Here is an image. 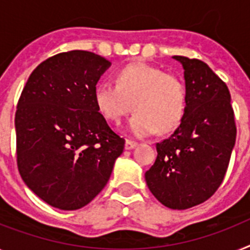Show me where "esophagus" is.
Segmentation results:
<instances>
[{
  "label": "esophagus",
  "mask_w": 250,
  "mask_h": 250,
  "mask_svg": "<svg viewBox=\"0 0 250 250\" xmlns=\"http://www.w3.org/2000/svg\"><path fill=\"white\" fill-rule=\"evenodd\" d=\"M136 146H137V142L131 141V140H127V141H125V150H132V148L136 147Z\"/></svg>",
  "instance_id": "34e87169"
}]
</instances>
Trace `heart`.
Segmentation results:
<instances>
[{"instance_id":"b5f03b06","label":"heart","mask_w":250,"mask_h":250,"mask_svg":"<svg viewBox=\"0 0 250 250\" xmlns=\"http://www.w3.org/2000/svg\"><path fill=\"white\" fill-rule=\"evenodd\" d=\"M96 108L105 119L119 123L136 110L129 131L136 137L167 133L180 125L187 108V86L182 77L147 63H131L117 73V83L96 86Z\"/></svg>"}]
</instances>
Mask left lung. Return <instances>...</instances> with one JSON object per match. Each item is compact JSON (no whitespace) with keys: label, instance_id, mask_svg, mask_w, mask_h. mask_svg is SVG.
Here are the masks:
<instances>
[{"label":"left lung","instance_id":"obj_1","mask_svg":"<svg viewBox=\"0 0 250 250\" xmlns=\"http://www.w3.org/2000/svg\"><path fill=\"white\" fill-rule=\"evenodd\" d=\"M174 58L184 68L186 113L173 135L156 144V160L145 178L159 202L187 209L208 200L221 186L236 125L226 83L203 61Z\"/></svg>","mask_w":250,"mask_h":250}]
</instances>
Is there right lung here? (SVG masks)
Here are the masks:
<instances>
[{"instance_id":"add662e5","label":"right lung","mask_w":250,"mask_h":250,"mask_svg":"<svg viewBox=\"0 0 250 250\" xmlns=\"http://www.w3.org/2000/svg\"><path fill=\"white\" fill-rule=\"evenodd\" d=\"M110 66L87 50L43 61L31 72L16 106V161L22 180L60 209H77L108 183L125 150L95 104L96 83Z\"/></svg>"}]
</instances>
